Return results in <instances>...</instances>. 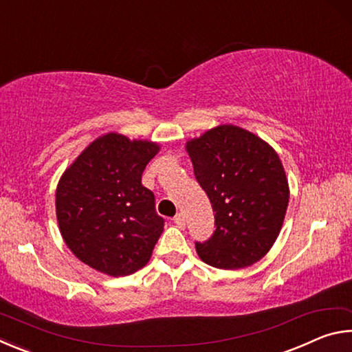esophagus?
<instances>
[{"instance_id": "esophagus-1", "label": "esophagus", "mask_w": 352, "mask_h": 352, "mask_svg": "<svg viewBox=\"0 0 352 352\" xmlns=\"http://www.w3.org/2000/svg\"><path fill=\"white\" fill-rule=\"evenodd\" d=\"M174 222L178 225V226H184V216L183 212H178L177 216L174 217Z\"/></svg>"}]
</instances>
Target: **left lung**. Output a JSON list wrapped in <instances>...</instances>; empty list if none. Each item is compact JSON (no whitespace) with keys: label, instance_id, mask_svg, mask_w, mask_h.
<instances>
[{"label":"left lung","instance_id":"8db88e82","mask_svg":"<svg viewBox=\"0 0 352 352\" xmlns=\"http://www.w3.org/2000/svg\"><path fill=\"white\" fill-rule=\"evenodd\" d=\"M194 175L211 201L216 231L195 242L200 259L236 270L264 258L281 231L289 183L273 147L245 129L223 124L186 142Z\"/></svg>","mask_w":352,"mask_h":352}]
</instances>
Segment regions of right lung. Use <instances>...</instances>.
<instances>
[{
	"label": "right lung",
	"mask_w": 352,
	"mask_h": 352,
	"mask_svg": "<svg viewBox=\"0 0 352 352\" xmlns=\"http://www.w3.org/2000/svg\"><path fill=\"white\" fill-rule=\"evenodd\" d=\"M158 151L157 142L107 133L63 172L56 190L57 222L65 243L83 264L126 276L151 259L164 219L141 177Z\"/></svg>",
	"instance_id": "add662e5"
}]
</instances>
